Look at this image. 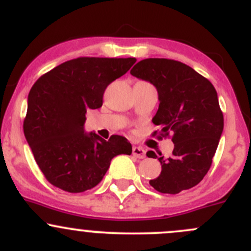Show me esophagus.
<instances>
[{"label":"esophagus","instance_id":"1","mask_svg":"<svg viewBox=\"0 0 251 251\" xmlns=\"http://www.w3.org/2000/svg\"><path fill=\"white\" fill-rule=\"evenodd\" d=\"M132 154L135 155V157H137V158H140V159H142V158H145L146 157V151L145 150H142V148L141 147H133L132 148Z\"/></svg>","mask_w":251,"mask_h":251}]
</instances>
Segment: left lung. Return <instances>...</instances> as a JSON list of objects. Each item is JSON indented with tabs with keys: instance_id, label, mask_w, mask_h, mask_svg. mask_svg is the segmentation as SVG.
<instances>
[{
	"instance_id": "8db88e82",
	"label": "left lung",
	"mask_w": 251,
	"mask_h": 251,
	"mask_svg": "<svg viewBox=\"0 0 251 251\" xmlns=\"http://www.w3.org/2000/svg\"><path fill=\"white\" fill-rule=\"evenodd\" d=\"M130 74L157 88L159 108L152 121L160 126L159 138L173 133L170 157L147 152V157L158 158L162 165L159 176L150 180L151 186L173 195L191 189L210 170L223 131L215 87L190 66L169 58H146Z\"/></svg>"
}]
</instances>
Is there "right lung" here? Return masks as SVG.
Listing matches in <instances>:
<instances>
[{
    "label": "right lung",
    "instance_id": "add662e5",
    "mask_svg": "<svg viewBox=\"0 0 251 251\" xmlns=\"http://www.w3.org/2000/svg\"><path fill=\"white\" fill-rule=\"evenodd\" d=\"M135 57H78L46 72L31 87L24 136L50 184L77 194L97 186L118 154L132 153L125 137L108 141L84 132L88 109L103 105L106 87L125 75Z\"/></svg>",
    "mask_w": 251,
    "mask_h": 251
}]
</instances>
